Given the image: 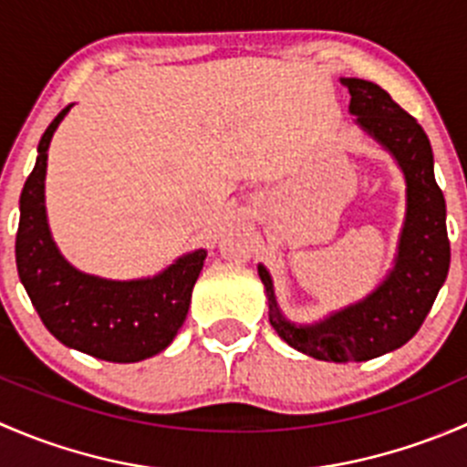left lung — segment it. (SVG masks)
Here are the masks:
<instances>
[{
  "label": "left lung",
  "mask_w": 467,
  "mask_h": 467,
  "mask_svg": "<svg viewBox=\"0 0 467 467\" xmlns=\"http://www.w3.org/2000/svg\"><path fill=\"white\" fill-rule=\"evenodd\" d=\"M350 115L366 135L389 150L407 182V212L393 268L359 303L317 323H294L277 305L273 277L260 264L268 321L294 350L321 361H368L402 348L420 329L450 271L445 199L434 178V153L422 126L378 83L341 78Z\"/></svg>",
  "instance_id": "left-lung-1"
}]
</instances>
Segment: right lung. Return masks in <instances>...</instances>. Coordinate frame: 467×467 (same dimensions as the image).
<instances>
[{
	"mask_svg": "<svg viewBox=\"0 0 467 467\" xmlns=\"http://www.w3.org/2000/svg\"><path fill=\"white\" fill-rule=\"evenodd\" d=\"M74 103L49 124L20 196L16 262L37 317L63 346L115 364H133L162 352L185 323L205 248L169 264L153 277L106 280L78 271L51 237L45 207L47 150Z\"/></svg>",
	"mask_w": 467,
	"mask_h": 467,
	"instance_id": "right-lung-1",
	"label": "right lung"
}]
</instances>
